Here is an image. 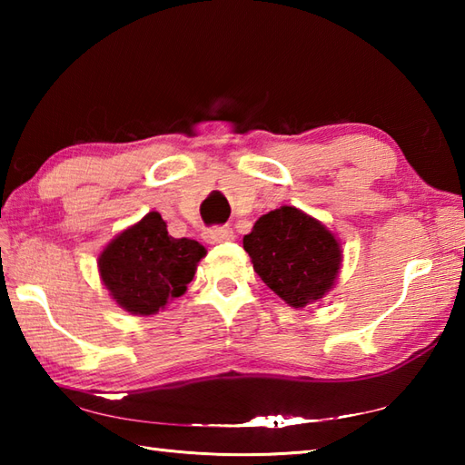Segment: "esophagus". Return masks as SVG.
<instances>
[{
	"label": "esophagus",
	"instance_id": "obj_1",
	"mask_svg": "<svg viewBox=\"0 0 465 465\" xmlns=\"http://www.w3.org/2000/svg\"><path fill=\"white\" fill-rule=\"evenodd\" d=\"M203 238H205L207 243L230 242V240H233V230L230 225H215V227H210V230L205 232Z\"/></svg>",
	"mask_w": 465,
	"mask_h": 465
}]
</instances>
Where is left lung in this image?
<instances>
[{"label": "left lung", "instance_id": "left-lung-1", "mask_svg": "<svg viewBox=\"0 0 465 465\" xmlns=\"http://www.w3.org/2000/svg\"><path fill=\"white\" fill-rule=\"evenodd\" d=\"M243 250L262 282L292 308L323 298L341 265L338 240L292 205L262 215L243 238Z\"/></svg>", "mask_w": 465, "mask_h": 465}]
</instances>
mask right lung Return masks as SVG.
I'll list each match as a JSON object with an SVG mask.
<instances>
[{
  "mask_svg": "<svg viewBox=\"0 0 465 465\" xmlns=\"http://www.w3.org/2000/svg\"><path fill=\"white\" fill-rule=\"evenodd\" d=\"M203 245L172 238L157 212L122 232L100 255V275L112 298L135 315H152L187 290Z\"/></svg>",
  "mask_w": 465,
  "mask_h": 465,
  "instance_id": "1",
  "label": "right lung"
}]
</instances>
